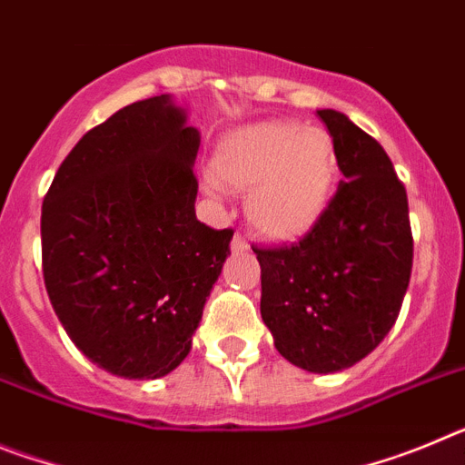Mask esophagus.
Instances as JSON below:
<instances>
[{"mask_svg": "<svg viewBox=\"0 0 465 465\" xmlns=\"http://www.w3.org/2000/svg\"><path fill=\"white\" fill-rule=\"evenodd\" d=\"M230 249H232L235 253L246 252V249H249V242H246L244 235H240V232H237V235L232 237V244H230Z\"/></svg>", "mask_w": 465, "mask_h": 465, "instance_id": "1", "label": "esophagus"}]
</instances>
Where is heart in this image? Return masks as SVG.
Instances as JSON below:
<instances>
[{
    "label": "heart",
    "mask_w": 465,
    "mask_h": 465,
    "mask_svg": "<svg viewBox=\"0 0 465 465\" xmlns=\"http://www.w3.org/2000/svg\"><path fill=\"white\" fill-rule=\"evenodd\" d=\"M216 183L246 191V219L262 237L295 242L322 223L340 179L338 142L322 125L261 121L219 142Z\"/></svg>",
    "instance_id": "obj_1"
}]
</instances>
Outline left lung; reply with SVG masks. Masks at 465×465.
<instances>
[{"mask_svg": "<svg viewBox=\"0 0 465 465\" xmlns=\"http://www.w3.org/2000/svg\"><path fill=\"white\" fill-rule=\"evenodd\" d=\"M319 118L340 149V182L300 242L253 249L261 316L274 347L307 372L351 368L396 323L412 272L408 193L380 142L335 109Z\"/></svg>", "mask_w": 465, "mask_h": 465, "instance_id": "obj_1", "label": "left lung"}]
</instances>
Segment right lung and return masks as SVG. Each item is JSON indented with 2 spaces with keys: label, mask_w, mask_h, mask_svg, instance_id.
I'll list each match as a JSON object with an SVG mask.
<instances>
[{
  "label": "right lung",
  "mask_w": 465,
  "mask_h": 465,
  "mask_svg": "<svg viewBox=\"0 0 465 465\" xmlns=\"http://www.w3.org/2000/svg\"><path fill=\"white\" fill-rule=\"evenodd\" d=\"M200 133L170 94L123 106L81 137L41 207L57 319L106 372L158 380L191 351L232 230L195 216Z\"/></svg>",
  "instance_id": "obj_1"
}]
</instances>
